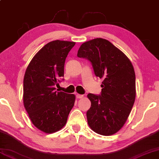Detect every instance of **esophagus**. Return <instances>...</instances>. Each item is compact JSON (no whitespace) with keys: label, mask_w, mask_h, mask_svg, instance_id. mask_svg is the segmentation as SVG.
<instances>
[{"label":"esophagus","mask_w":159,"mask_h":159,"mask_svg":"<svg viewBox=\"0 0 159 159\" xmlns=\"http://www.w3.org/2000/svg\"><path fill=\"white\" fill-rule=\"evenodd\" d=\"M75 95H76V97H77V98H78V99H81V98H83V97H84V95H82V94H76Z\"/></svg>","instance_id":"1"}]
</instances>
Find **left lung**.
<instances>
[{
    "instance_id": "1",
    "label": "left lung",
    "mask_w": 159,
    "mask_h": 159,
    "mask_svg": "<svg viewBox=\"0 0 159 159\" xmlns=\"http://www.w3.org/2000/svg\"><path fill=\"white\" fill-rule=\"evenodd\" d=\"M77 56L92 63L94 74L103 81L99 95L89 94V126L97 134L112 135L124 125L136 96L135 73L129 58L106 39H95L80 46Z\"/></svg>"
}]
</instances>
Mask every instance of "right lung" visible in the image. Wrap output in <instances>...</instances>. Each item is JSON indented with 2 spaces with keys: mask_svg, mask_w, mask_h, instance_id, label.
<instances>
[{
  "mask_svg": "<svg viewBox=\"0 0 159 159\" xmlns=\"http://www.w3.org/2000/svg\"><path fill=\"white\" fill-rule=\"evenodd\" d=\"M75 44L60 40L49 42L34 56L25 71L24 106L34 126L47 134L66 124L75 103V95L57 92L54 88L64 76L65 59Z\"/></svg>",
  "mask_w": 159,
  "mask_h": 159,
  "instance_id": "add662e5",
  "label": "right lung"
}]
</instances>
